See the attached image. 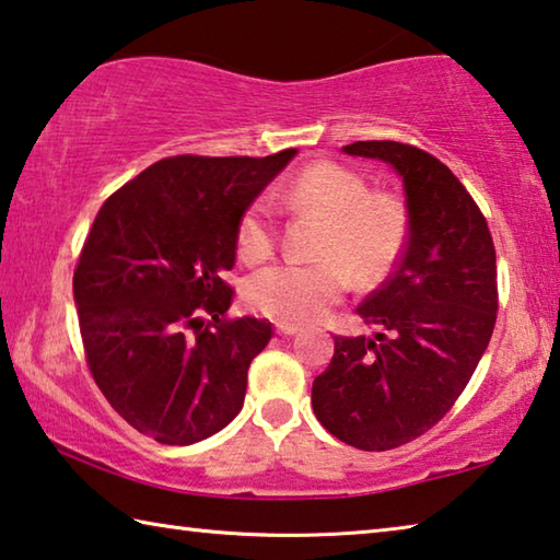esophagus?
<instances>
[{
  "label": "esophagus",
  "instance_id": "1",
  "mask_svg": "<svg viewBox=\"0 0 560 560\" xmlns=\"http://www.w3.org/2000/svg\"><path fill=\"white\" fill-rule=\"evenodd\" d=\"M275 329H278V335H285V337H292V335L300 332L298 325H288V323H278V325H275Z\"/></svg>",
  "mask_w": 560,
  "mask_h": 560
}]
</instances>
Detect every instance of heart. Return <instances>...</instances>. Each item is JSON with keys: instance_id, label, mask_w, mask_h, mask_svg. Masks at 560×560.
Wrapping results in <instances>:
<instances>
[{"instance_id": "heart-1", "label": "heart", "mask_w": 560, "mask_h": 560, "mask_svg": "<svg viewBox=\"0 0 560 560\" xmlns=\"http://www.w3.org/2000/svg\"><path fill=\"white\" fill-rule=\"evenodd\" d=\"M280 198L290 208L323 218L315 262H280L255 272L245 300L278 323L307 325L323 317L350 288L377 285L397 268L409 241L405 200L370 190L360 171L335 161H315L298 171ZM275 208L255 198L237 223V250L245 260L268 258L275 247Z\"/></svg>"}]
</instances>
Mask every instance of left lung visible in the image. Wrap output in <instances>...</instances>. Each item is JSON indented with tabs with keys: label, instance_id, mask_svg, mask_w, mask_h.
I'll use <instances>...</instances> for the list:
<instances>
[{
	"label": "left lung",
	"instance_id": "8db88e82",
	"mask_svg": "<svg viewBox=\"0 0 560 560\" xmlns=\"http://www.w3.org/2000/svg\"><path fill=\"white\" fill-rule=\"evenodd\" d=\"M405 180L409 241L397 268L357 307L374 337H335L313 382L329 434L387 452L429 432L459 399L497 325V247L469 190L432 153L399 141H354Z\"/></svg>",
	"mask_w": 560,
	"mask_h": 560
}]
</instances>
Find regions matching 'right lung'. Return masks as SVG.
Returning <instances> with one entry per match:
<instances>
[{"label":"right lung","instance_id":"obj_1","mask_svg":"<svg viewBox=\"0 0 560 560\" xmlns=\"http://www.w3.org/2000/svg\"><path fill=\"white\" fill-rule=\"evenodd\" d=\"M295 149L171 155L106 198L73 270L91 377L136 432L186 446L231 424L272 337L228 317L237 223Z\"/></svg>","mask_w":560,"mask_h":560}]
</instances>
